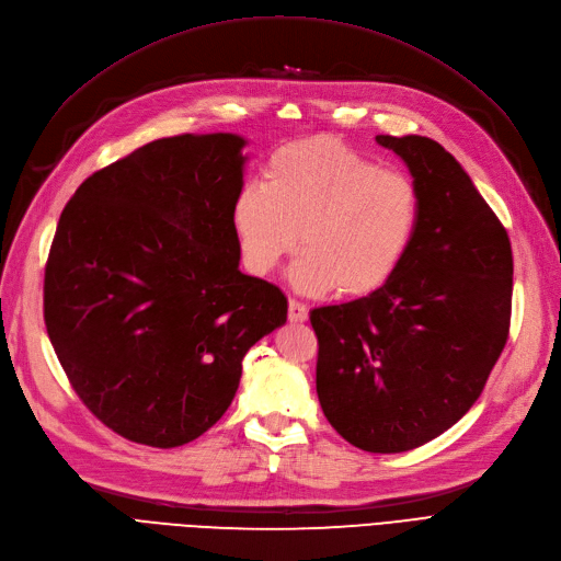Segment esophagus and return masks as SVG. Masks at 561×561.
Masks as SVG:
<instances>
[{
    "mask_svg": "<svg viewBox=\"0 0 561 561\" xmlns=\"http://www.w3.org/2000/svg\"><path fill=\"white\" fill-rule=\"evenodd\" d=\"M307 318H309V309L304 307L301 301L290 299V320H293V322H304Z\"/></svg>",
    "mask_w": 561,
    "mask_h": 561,
    "instance_id": "obj_1",
    "label": "esophagus"
}]
</instances>
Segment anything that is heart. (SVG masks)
Wrapping results in <instances>:
<instances>
[{"label":"heart","instance_id":"b5f03b06","mask_svg":"<svg viewBox=\"0 0 561 561\" xmlns=\"http://www.w3.org/2000/svg\"><path fill=\"white\" fill-rule=\"evenodd\" d=\"M421 217L416 184L336 140L278 149L266 184L250 182L231 222L252 274L274 271L301 243L290 271L299 293H377L396 276Z\"/></svg>","mask_w":561,"mask_h":561}]
</instances>
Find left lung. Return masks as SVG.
I'll return each mask as SVG.
<instances>
[{"label":"left lung","mask_w":561,"mask_h":561,"mask_svg":"<svg viewBox=\"0 0 561 561\" xmlns=\"http://www.w3.org/2000/svg\"><path fill=\"white\" fill-rule=\"evenodd\" d=\"M421 196L414 241L377 293L311 311L316 390L332 428L371 454L431 443L461 419L507 342V231L449 151L421 135H377Z\"/></svg>","instance_id":"1"}]
</instances>
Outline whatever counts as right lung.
<instances>
[{
    "label": "right lung",
    "mask_w": 561,
    "mask_h": 561,
    "mask_svg": "<svg viewBox=\"0 0 561 561\" xmlns=\"http://www.w3.org/2000/svg\"><path fill=\"white\" fill-rule=\"evenodd\" d=\"M243 147L233 133L154 140L60 215L46 332L81 402L130 443L171 449L215 426L250 346L287 320L278 287L239 268Z\"/></svg>",
    "instance_id": "add662e5"
}]
</instances>
